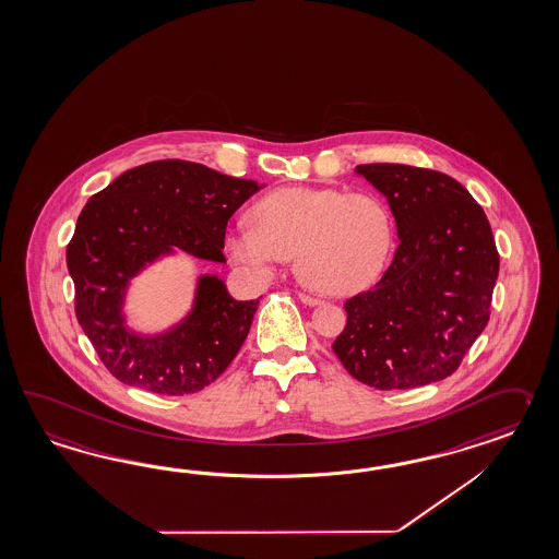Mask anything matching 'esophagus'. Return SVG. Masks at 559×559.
Returning a JSON list of instances; mask_svg holds the SVG:
<instances>
[{
	"label": "esophagus",
	"mask_w": 559,
	"mask_h": 559,
	"mask_svg": "<svg viewBox=\"0 0 559 559\" xmlns=\"http://www.w3.org/2000/svg\"><path fill=\"white\" fill-rule=\"evenodd\" d=\"M299 299L302 300L305 305H309V307H317V305H323V302H325V300L313 297V295H307V293H299Z\"/></svg>",
	"instance_id": "34e87169"
}]
</instances>
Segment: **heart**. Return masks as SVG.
Here are the masks:
<instances>
[{
  "instance_id": "obj_1",
  "label": "heart",
  "mask_w": 559,
  "mask_h": 559,
  "mask_svg": "<svg viewBox=\"0 0 559 559\" xmlns=\"http://www.w3.org/2000/svg\"><path fill=\"white\" fill-rule=\"evenodd\" d=\"M394 245L390 207L373 191L283 188L224 234L228 259L269 278L295 254L302 283L328 295H352L380 276Z\"/></svg>"
}]
</instances>
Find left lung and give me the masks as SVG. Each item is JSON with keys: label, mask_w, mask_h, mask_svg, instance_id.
<instances>
[{"label": "left lung", "mask_w": 559, "mask_h": 559, "mask_svg": "<svg viewBox=\"0 0 559 559\" xmlns=\"http://www.w3.org/2000/svg\"><path fill=\"white\" fill-rule=\"evenodd\" d=\"M388 200L400 245L380 283L345 300L333 352L355 380L409 390L449 378L489 323L499 254L489 219L447 174L357 165Z\"/></svg>", "instance_id": "obj_1"}]
</instances>
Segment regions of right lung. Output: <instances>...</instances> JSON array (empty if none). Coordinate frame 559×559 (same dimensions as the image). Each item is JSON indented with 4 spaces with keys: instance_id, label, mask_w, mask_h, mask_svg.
<instances>
[{
    "instance_id": "1",
    "label": "right lung",
    "mask_w": 559,
    "mask_h": 559,
    "mask_svg": "<svg viewBox=\"0 0 559 559\" xmlns=\"http://www.w3.org/2000/svg\"><path fill=\"white\" fill-rule=\"evenodd\" d=\"M191 162H153L112 179L82 207L67 248L74 309L105 368L127 385L193 394L216 381L240 352L259 299L236 300L216 274H200L188 314L162 333L127 325L131 281L176 252L226 262L231 214L262 190Z\"/></svg>"
}]
</instances>
